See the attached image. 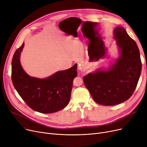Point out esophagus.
<instances>
[{
	"instance_id": "obj_1",
	"label": "esophagus",
	"mask_w": 147,
	"mask_h": 147,
	"mask_svg": "<svg viewBox=\"0 0 147 147\" xmlns=\"http://www.w3.org/2000/svg\"><path fill=\"white\" fill-rule=\"evenodd\" d=\"M78 64H79V68L80 69H81V68H83V63H82V61H79Z\"/></svg>"
}]
</instances>
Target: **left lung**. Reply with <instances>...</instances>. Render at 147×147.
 I'll return each instance as SVG.
<instances>
[{
  "label": "left lung",
  "mask_w": 147,
  "mask_h": 147,
  "mask_svg": "<svg viewBox=\"0 0 147 147\" xmlns=\"http://www.w3.org/2000/svg\"><path fill=\"white\" fill-rule=\"evenodd\" d=\"M114 38L119 55L109 68H98L83 77L94 101L102 105L125 102L134 92L140 78L142 63L138 46L123 27H116Z\"/></svg>",
  "instance_id": "1"
}]
</instances>
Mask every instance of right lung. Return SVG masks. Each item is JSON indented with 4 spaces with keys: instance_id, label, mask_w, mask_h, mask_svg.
Here are the masks:
<instances>
[{
    "instance_id": "add662e5",
    "label": "right lung",
    "mask_w": 147,
    "mask_h": 147,
    "mask_svg": "<svg viewBox=\"0 0 147 147\" xmlns=\"http://www.w3.org/2000/svg\"><path fill=\"white\" fill-rule=\"evenodd\" d=\"M24 43L15 52L12 61V81L15 89L27 105L41 113L58 111L68 105L74 79L78 76L77 64L45 79L30 76L23 69L20 55Z\"/></svg>"
}]
</instances>
